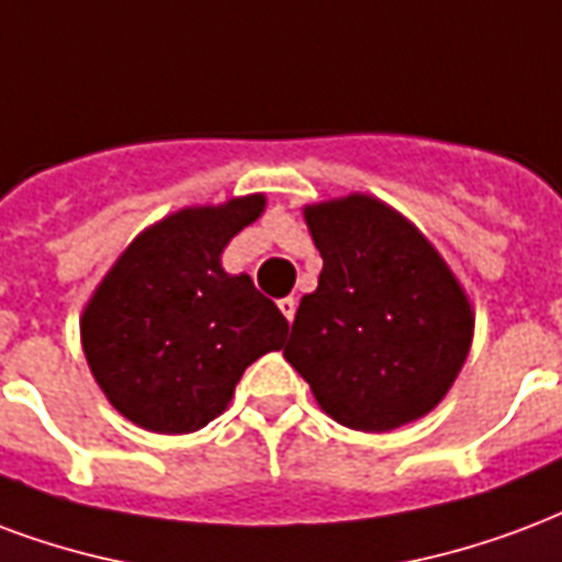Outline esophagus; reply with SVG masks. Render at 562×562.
Returning a JSON list of instances; mask_svg holds the SVG:
<instances>
[{
  "instance_id": "obj_1",
  "label": "esophagus",
  "mask_w": 562,
  "mask_h": 562,
  "mask_svg": "<svg viewBox=\"0 0 562 562\" xmlns=\"http://www.w3.org/2000/svg\"><path fill=\"white\" fill-rule=\"evenodd\" d=\"M280 313L289 318V322H294V313H297V301L294 297H282L280 301Z\"/></svg>"
}]
</instances>
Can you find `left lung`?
<instances>
[{"label":"left lung","instance_id":"obj_1","mask_svg":"<svg viewBox=\"0 0 562 562\" xmlns=\"http://www.w3.org/2000/svg\"><path fill=\"white\" fill-rule=\"evenodd\" d=\"M322 252L285 360L336 423L390 431L447 396L473 334L471 303L435 247L378 199L306 207Z\"/></svg>","mask_w":562,"mask_h":562}]
</instances>
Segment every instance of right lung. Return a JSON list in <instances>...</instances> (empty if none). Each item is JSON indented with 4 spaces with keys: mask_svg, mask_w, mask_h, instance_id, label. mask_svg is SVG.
<instances>
[{
    "mask_svg": "<svg viewBox=\"0 0 562 562\" xmlns=\"http://www.w3.org/2000/svg\"><path fill=\"white\" fill-rule=\"evenodd\" d=\"M265 199L187 207L124 249L82 313V348L115 408L136 426L187 435L226 411L249 363L289 334L277 303L220 252Z\"/></svg>",
    "mask_w": 562,
    "mask_h": 562,
    "instance_id": "obj_1",
    "label": "right lung"
}]
</instances>
